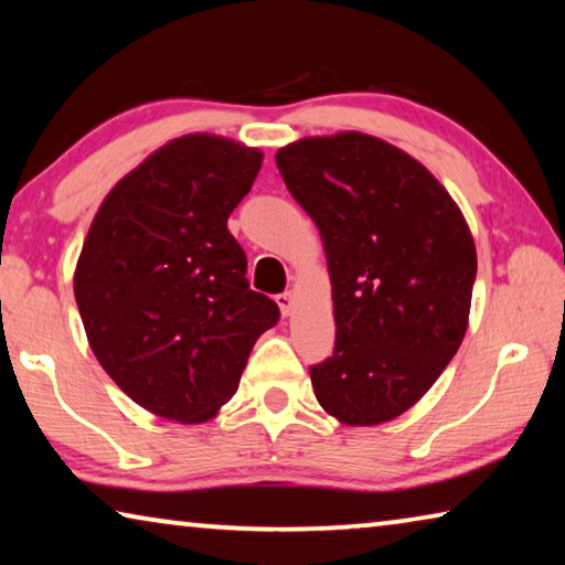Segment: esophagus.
Segmentation results:
<instances>
[{"mask_svg": "<svg viewBox=\"0 0 565 565\" xmlns=\"http://www.w3.org/2000/svg\"><path fill=\"white\" fill-rule=\"evenodd\" d=\"M276 303H279V309H281L284 317H289V313L294 311V306H296V301H294V294H291V291H284V294H279V296H276Z\"/></svg>", "mask_w": 565, "mask_h": 565, "instance_id": "34e87169", "label": "esophagus"}]
</instances>
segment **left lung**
Returning <instances> with one entry per match:
<instances>
[{"label":"left lung","mask_w":565,"mask_h":565,"mask_svg":"<svg viewBox=\"0 0 565 565\" xmlns=\"http://www.w3.org/2000/svg\"><path fill=\"white\" fill-rule=\"evenodd\" d=\"M291 196L327 252L337 347L311 366L321 408L347 426L408 411L461 347L476 244L431 171L361 131L303 137L276 151Z\"/></svg>","instance_id":"1"}]
</instances>
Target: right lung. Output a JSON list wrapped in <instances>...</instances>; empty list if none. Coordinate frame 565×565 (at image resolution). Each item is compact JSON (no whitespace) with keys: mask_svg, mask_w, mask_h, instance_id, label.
Instances as JSON below:
<instances>
[{"mask_svg":"<svg viewBox=\"0 0 565 565\" xmlns=\"http://www.w3.org/2000/svg\"><path fill=\"white\" fill-rule=\"evenodd\" d=\"M264 154L216 134L167 141L104 196L74 269L102 369L141 408L204 424L236 394L279 306L248 289L226 218Z\"/></svg>","mask_w":565,"mask_h":565,"instance_id":"obj_1","label":"right lung"}]
</instances>
